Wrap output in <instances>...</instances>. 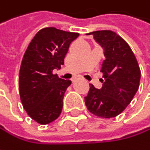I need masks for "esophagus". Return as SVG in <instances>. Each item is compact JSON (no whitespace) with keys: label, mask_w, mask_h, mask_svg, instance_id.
Masks as SVG:
<instances>
[{"label":"esophagus","mask_w":150,"mask_h":150,"mask_svg":"<svg viewBox=\"0 0 150 150\" xmlns=\"http://www.w3.org/2000/svg\"><path fill=\"white\" fill-rule=\"evenodd\" d=\"M75 81V80H73V81Z\"/></svg>","instance_id":"34e87169"}]
</instances>
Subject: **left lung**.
I'll return each mask as SVG.
<instances>
[{
    "instance_id": "obj_1",
    "label": "left lung",
    "mask_w": 150,
    "mask_h": 150,
    "mask_svg": "<svg viewBox=\"0 0 150 150\" xmlns=\"http://www.w3.org/2000/svg\"><path fill=\"white\" fill-rule=\"evenodd\" d=\"M103 49L105 60L101 72L103 87L98 89L92 84L85 104L88 111L103 118L120 115L130 103L139 88L141 71L135 54L129 44L110 30L87 34Z\"/></svg>"
}]
</instances>
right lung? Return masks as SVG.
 Here are the masks:
<instances>
[{
  "mask_svg": "<svg viewBox=\"0 0 150 150\" xmlns=\"http://www.w3.org/2000/svg\"><path fill=\"white\" fill-rule=\"evenodd\" d=\"M78 33L55 28L41 29L28 47L20 69L19 91L28 115L40 124H48L61 115L70 80L53 74L64 64L70 43Z\"/></svg>",
  "mask_w": 150,
  "mask_h": 150,
  "instance_id": "add662e5",
  "label": "right lung"
}]
</instances>
